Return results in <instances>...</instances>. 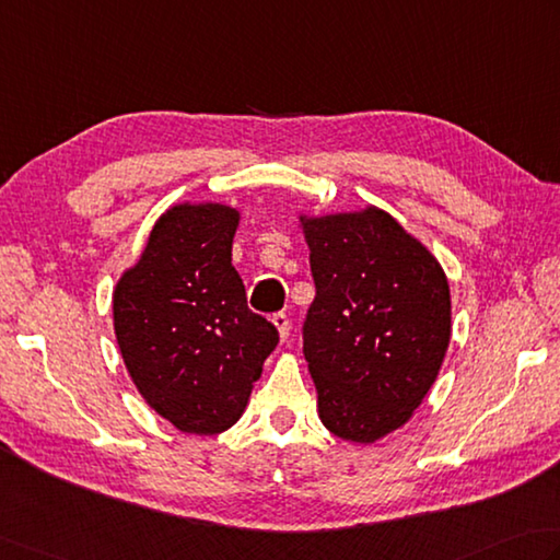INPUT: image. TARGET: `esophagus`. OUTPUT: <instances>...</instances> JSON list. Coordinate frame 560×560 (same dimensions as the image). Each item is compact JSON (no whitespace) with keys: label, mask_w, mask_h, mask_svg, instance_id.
<instances>
[{"label":"esophagus","mask_w":560,"mask_h":560,"mask_svg":"<svg viewBox=\"0 0 560 560\" xmlns=\"http://www.w3.org/2000/svg\"><path fill=\"white\" fill-rule=\"evenodd\" d=\"M271 323H273V327H277V332H279V339H281V342H287V339H289V330H291L287 313H277V315L271 317Z\"/></svg>","instance_id":"34e87169"}]
</instances>
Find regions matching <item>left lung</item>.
Instances as JSON below:
<instances>
[{"label": "left lung", "instance_id": "1", "mask_svg": "<svg viewBox=\"0 0 560 560\" xmlns=\"http://www.w3.org/2000/svg\"><path fill=\"white\" fill-rule=\"evenodd\" d=\"M315 301L303 354L317 415L335 436L374 444L412 418L452 339L440 261L378 206L299 215Z\"/></svg>", "mask_w": 560, "mask_h": 560}]
</instances>
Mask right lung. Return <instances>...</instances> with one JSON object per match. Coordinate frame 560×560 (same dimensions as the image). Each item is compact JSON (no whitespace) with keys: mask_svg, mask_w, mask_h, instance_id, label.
Returning a JSON list of instances; mask_svg holds the SVG:
<instances>
[{"mask_svg":"<svg viewBox=\"0 0 560 560\" xmlns=\"http://www.w3.org/2000/svg\"><path fill=\"white\" fill-rule=\"evenodd\" d=\"M237 225L233 206H170L114 289V332L128 376L186 434H221L243 418L279 345L277 327L247 308L233 267Z\"/></svg>","mask_w":560,"mask_h":560,"instance_id":"obj_1","label":"right lung"}]
</instances>
